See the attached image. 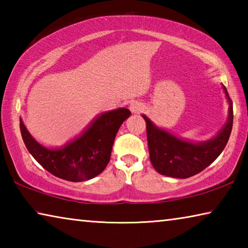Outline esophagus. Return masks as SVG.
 <instances>
[{
  "instance_id": "34e87169",
  "label": "esophagus",
  "mask_w": 248,
  "mask_h": 248,
  "mask_svg": "<svg viewBox=\"0 0 248 248\" xmlns=\"http://www.w3.org/2000/svg\"><path fill=\"white\" fill-rule=\"evenodd\" d=\"M130 110H131L132 114H139L144 109V105L140 102H132L130 104Z\"/></svg>"
}]
</instances>
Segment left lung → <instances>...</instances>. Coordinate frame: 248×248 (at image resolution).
<instances>
[{"label": "left lung", "mask_w": 248, "mask_h": 248, "mask_svg": "<svg viewBox=\"0 0 248 248\" xmlns=\"http://www.w3.org/2000/svg\"><path fill=\"white\" fill-rule=\"evenodd\" d=\"M229 103V116L225 124L211 139L194 142L159 128L149 117L142 115L146 123V136L150 159L155 170L174 178H188L200 173L224 150L233 125V105L225 86L222 85Z\"/></svg>", "instance_id": "obj_1"}]
</instances>
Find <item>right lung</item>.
Listing matches in <instances>:
<instances>
[{"instance_id": "add662e5", "label": "right lung", "mask_w": 248, "mask_h": 248, "mask_svg": "<svg viewBox=\"0 0 248 248\" xmlns=\"http://www.w3.org/2000/svg\"><path fill=\"white\" fill-rule=\"evenodd\" d=\"M130 115L127 108L103 112L81 134L60 148L39 143L25 127L22 118L20 132L29 153L49 173L69 182H85L106 169L116 134Z\"/></svg>"}]
</instances>
